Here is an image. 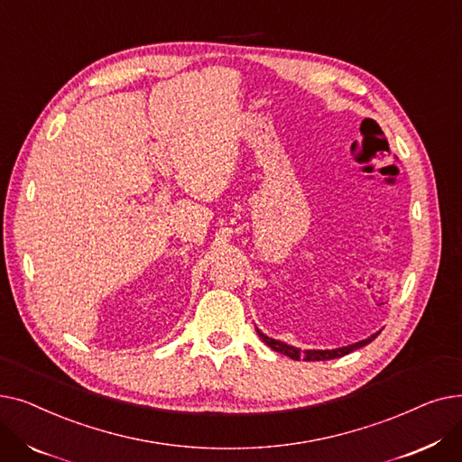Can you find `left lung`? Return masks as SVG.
<instances>
[{
  "instance_id": "obj_1",
  "label": "left lung",
  "mask_w": 462,
  "mask_h": 462,
  "mask_svg": "<svg viewBox=\"0 0 462 462\" xmlns=\"http://www.w3.org/2000/svg\"><path fill=\"white\" fill-rule=\"evenodd\" d=\"M256 333L260 335L262 341H263L265 345H268L270 348H273V350L279 352V354H284V356H288V357H292V359H296V361H300V359H305V361H324V359L343 357V356H346V354H350V352H354V350H357V348H361V346L369 345L371 341H374V338L378 337V333H376V335L365 338V341H359V343H356V345H350V346H345V348H337V350H303V352H301L300 348L288 346V345H284V343H281V341H275V338H272V337H268V335H263L258 328H256Z\"/></svg>"
}]
</instances>
